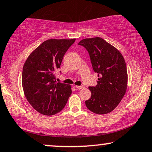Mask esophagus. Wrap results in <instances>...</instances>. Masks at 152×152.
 <instances>
[{
	"mask_svg": "<svg viewBox=\"0 0 152 152\" xmlns=\"http://www.w3.org/2000/svg\"><path fill=\"white\" fill-rule=\"evenodd\" d=\"M75 87L77 88V89H82V88H84V86H76Z\"/></svg>",
	"mask_w": 152,
	"mask_h": 152,
	"instance_id": "34e87169",
	"label": "esophagus"
}]
</instances>
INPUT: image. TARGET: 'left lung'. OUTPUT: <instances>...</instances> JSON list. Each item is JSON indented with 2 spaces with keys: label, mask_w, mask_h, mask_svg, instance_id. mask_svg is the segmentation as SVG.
Masks as SVG:
<instances>
[{
  "label": "left lung",
  "mask_w": 152,
  "mask_h": 152,
  "mask_svg": "<svg viewBox=\"0 0 152 152\" xmlns=\"http://www.w3.org/2000/svg\"><path fill=\"white\" fill-rule=\"evenodd\" d=\"M78 45L87 50L98 77L97 85L88 87L91 96L85 101L86 106L98 115L109 113L119 105L126 91L127 68L124 57L101 37L84 39Z\"/></svg>",
  "instance_id": "left-lung-1"
}]
</instances>
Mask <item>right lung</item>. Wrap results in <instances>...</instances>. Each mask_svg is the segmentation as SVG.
<instances>
[{"label": "right lung", "mask_w": 152, "mask_h": 152, "mask_svg": "<svg viewBox=\"0 0 152 152\" xmlns=\"http://www.w3.org/2000/svg\"><path fill=\"white\" fill-rule=\"evenodd\" d=\"M75 41V39L45 41L31 53L23 65L22 86L26 98L42 115H54L61 111L71 95L70 86L57 82L56 73L65 54Z\"/></svg>", "instance_id": "right-lung-1"}]
</instances>
